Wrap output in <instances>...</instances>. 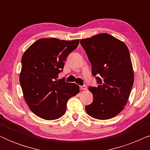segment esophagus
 I'll list each match as a JSON object with an SVG mask.
<instances>
[{
	"label": "esophagus",
	"mask_w": 150,
	"mask_h": 150,
	"mask_svg": "<svg viewBox=\"0 0 150 150\" xmlns=\"http://www.w3.org/2000/svg\"><path fill=\"white\" fill-rule=\"evenodd\" d=\"M80 89L82 90H86L87 89V87L86 85H82V86H80Z\"/></svg>",
	"instance_id": "obj_1"
}]
</instances>
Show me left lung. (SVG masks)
Listing matches in <instances>:
<instances>
[{
	"instance_id": "1",
	"label": "left lung",
	"mask_w": 150,
	"mask_h": 150,
	"mask_svg": "<svg viewBox=\"0 0 150 150\" xmlns=\"http://www.w3.org/2000/svg\"><path fill=\"white\" fill-rule=\"evenodd\" d=\"M91 64L98 87H89L93 102L85 106L89 116L108 120L120 113L128 102L134 83V73L128 47L107 33L81 40Z\"/></svg>"
}]
</instances>
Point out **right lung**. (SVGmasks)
<instances>
[{
    "mask_svg": "<svg viewBox=\"0 0 150 150\" xmlns=\"http://www.w3.org/2000/svg\"><path fill=\"white\" fill-rule=\"evenodd\" d=\"M79 40L42 38L34 42L22 57L20 83L30 110L46 120L60 118L67 100L79 93V85L58 79L64 61L79 46Z\"/></svg>",
    "mask_w": 150,
    "mask_h": 150,
    "instance_id": "1",
    "label": "right lung"
}]
</instances>
